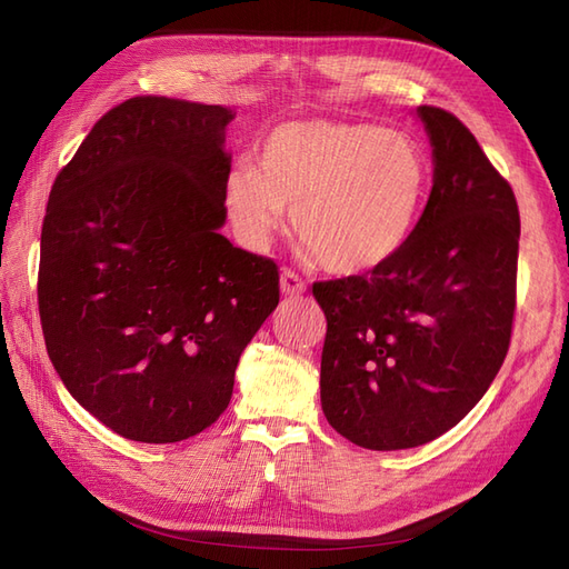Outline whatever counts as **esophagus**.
<instances>
[{
  "label": "esophagus",
  "mask_w": 569,
  "mask_h": 569,
  "mask_svg": "<svg viewBox=\"0 0 569 569\" xmlns=\"http://www.w3.org/2000/svg\"><path fill=\"white\" fill-rule=\"evenodd\" d=\"M280 289L284 297H299L306 291V282L299 278V274L295 270H282L280 274Z\"/></svg>",
  "instance_id": "obj_1"
}]
</instances>
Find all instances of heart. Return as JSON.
Here are the masks:
<instances>
[{"label": "heart", "mask_w": 569, "mask_h": 569, "mask_svg": "<svg viewBox=\"0 0 569 569\" xmlns=\"http://www.w3.org/2000/svg\"><path fill=\"white\" fill-rule=\"evenodd\" d=\"M427 182L425 151L403 132L295 120L268 134L261 168H232L226 203L247 247L263 251L295 211L299 242L327 272L363 274L403 249Z\"/></svg>", "instance_id": "1"}]
</instances>
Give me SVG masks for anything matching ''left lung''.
Instances as JSON below:
<instances>
[{
	"mask_svg": "<svg viewBox=\"0 0 569 569\" xmlns=\"http://www.w3.org/2000/svg\"><path fill=\"white\" fill-rule=\"evenodd\" d=\"M435 184L408 242L366 274L313 284L327 318L320 401L370 451L449 432L501 370L515 318L520 211L460 120L420 107Z\"/></svg>",
	"mask_w": 569,
	"mask_h": 569,
	"instance_id": "obj_1",
	"label": "left lung"
}]
</instances>
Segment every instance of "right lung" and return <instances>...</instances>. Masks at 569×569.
Returning <instances> with one entry per match:
<instances>
[{
    "label": "right lung",
    "instance_id": "obj_1",
    "mask_svg": "<svg viewBox=\"0 0 569 569\" xmlns=\"http://www.w3.org/2000/svg\"><path fill=\"white\" fill-rule=\"evenodd\" d=\"M232 118L132 97L51 184L38 272L47 353L73 399L132 441L211 427L280 301L278 266L220 234Z\"/></svg>",
    "mask_w": 569,
    "mask_h": 569
}]
</instances>
